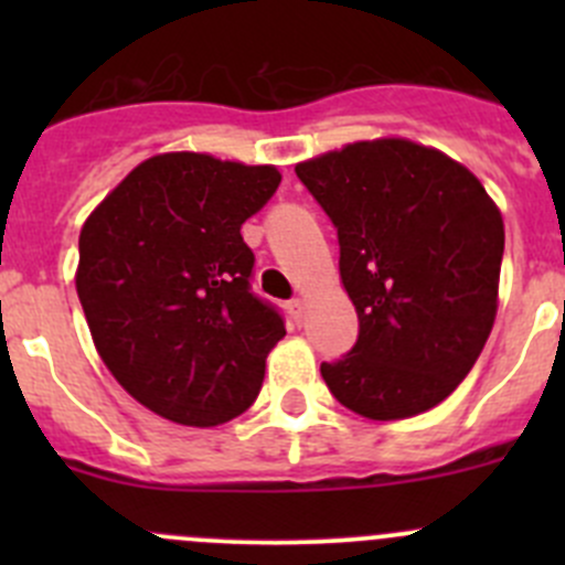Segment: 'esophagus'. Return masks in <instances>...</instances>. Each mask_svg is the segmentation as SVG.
Returning <instances> with one entry per match:
<instances>
[{
	"label": "esophagus",
	"mask_w": 565,
	"mask_h": 565,
	"mask_svg": "<svg viewBox=\"0 0 565 565\" xmlns=\"http://www.w3.org/2000/svg\"><path fill=\"white\" fill-rule=\"evenodd\" d=\"M289 315L295 317V322H303V317H306V300L303 298H295V300H289Z\"/></svg>",
	"instance_id": "esophagus-1"
}]
</instances>
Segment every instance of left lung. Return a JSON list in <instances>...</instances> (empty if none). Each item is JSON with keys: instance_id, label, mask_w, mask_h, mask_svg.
<instances>
[{"instance_id": "left-lung-1", "label": "left lung", "mask_w": 565, "mask_h": 565, "mask_svg": "<svg viewBox=\"0 0 565 565\" xmlns=\"http://www.w3.org/2000/svg\"><path fill=\"white\" fill-rule=\"evenodd\" d=\"M339 230V276L361 333L322 363L330 393L369 420L451 396L498 315L505 230L476 174L435 147L383 136L295 167Z\"/></svg>"}]
</instances>
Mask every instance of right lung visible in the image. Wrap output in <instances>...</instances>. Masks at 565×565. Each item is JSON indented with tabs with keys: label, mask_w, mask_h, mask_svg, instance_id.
I'll return each mask as SVG.
<instances>
[{
	"label": "right lung",
	"mask_w": 565,
	"mask_h": 565,
	"mask_svg": "<svg viewBox=\"0 0 565 565\" xmlns=\"http://www.w3.org/2000/svg\"><path fill=\"white\" fill-rule=\"evenodd\" d=\"M276 167L207 152L141 161L78 235L76 292L108 372L180 426L226 424L254 404L287 335L248 289L241 226L276 193Z\"/></svg>",
	"instance_id": "add662e5"
}]
</instances>
